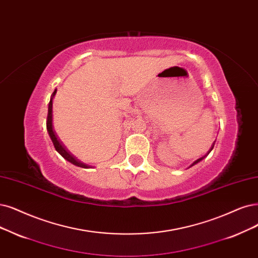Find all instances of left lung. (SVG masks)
Returning a JSON list of instances; mask_svg holds the SVG:
<instances>
[{
  "label": "left lung",
  "instance_id": "left-lung-1",
  "mask_svg": "<svg viewBox=\"0 0 258 258\" xmlns=\"http://www.w3.org/2000/svg\"><path fill=\"white\" fill-rule=\"evenodd\" d=\"M214 146H215V142H214V144H213V146H212V148H211V150H209V151H208V153H207V154H206V155H204V156H202V157H201V158H199V159H197V160H196V161H194V163H192V164H191V165H190V167H192V166H195V165H197V164H198V163H200V161H201V160H203V159H204V158H205V157H206V156H207V155H208V154H209V153H211V151H212V150H213V149H214ZM190 167H189V168H190Z\"/></svg>",
  "mask_w": 258,
  "mask_h": 258
}]
</instances>
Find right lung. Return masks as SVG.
<instances>
[{
  "mask_svg": "<svg viewBox=\"0 0 258 258\" xmlns=\"http://www.w3.org/2000/svg\"><path fill=\"white\" fill-rule=\"evenodd\" d=\"M56 94V89L55 91L52 93V97H51V100H50V103H49V110H47V119H46V130H47V133H49V136L53 142L54 145V148L55 150L58 152V153L66 159L68 160L69 163H71L72 165L74 166H78L80 168H85V169H89V168H92V166H89V165H86L84 163H82V161H80L79 159H76L70 152L66 149V147L62 145V142L58 139V137H57V135L55 134V131L53 128V118H52V107H53V99L55 97Z\"/></svg>",
  "mask_w": 258,
  "mask_h": 258,
  "instance_id": "right-lung-1",
  "label": "right lung"
}]
</instances>
